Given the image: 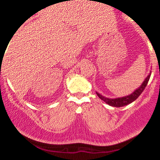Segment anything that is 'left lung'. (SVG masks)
Returning a JSON list of instances; mask_svg holds the SVG:
<instances>
[{"label": "left lung", "instance_id": "left-lung-1", "mask_svg": "<svg viewBox=\"0 0 160 160\" xmlns=\"http://www.w3.org/2000/svg\"><path fill=\"white\" fill-rule=\"evenodd\" d=\"M151 73H152V72L149 73L148 77L145 79L144 81H143V83L140 85V87H139V88L136 89V91H134V92H132V94H130L129 96H123V97H120V98H116V99H109V98L104 97V96L99 94L98 92H96V94H97V96H99L100 99H101L102 100H103L105 103H108V104L110 105V106H112V107H117V108L123 107V106H125V105H128L129 104V103H132L133 101H135V100L139 97V95L143 92V90H144L145 88H146L147 84H148V81H149V79H150V77H151Z\"/></svg>", "mask_w": 160, "mask_h": 160}]
</instances>
